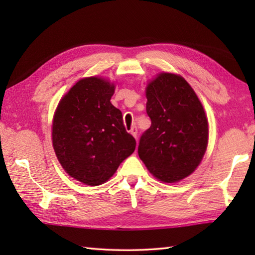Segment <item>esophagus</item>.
Segmentation results:
<instances>
[{"mask_svg":"<svg viewBox=\"0 0 255 255\" xmlns=\"http://www.w3.org/2000/svg\"><path fill=\"white\" fill-rule=\"evenodd\" d=\"M130 133L132 134V136L137 139V137H138V129H137V127H132L131 129H130Z\"/></svg>","mask_w":255,"mask_h":255,"instance_id":"1","label":"esophagus"}]
</instances>
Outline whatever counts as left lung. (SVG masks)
I'll use <instances>...</instances> for the list:
<instances>
[{
    "label": "left lung",
    "mask_w": 255,
    "mask_h": 255,
    "mask_svg": "<svg viewBox=\"0 0 255 255\" xmlns=\"http://www.w3.org/2000/svg\"><path fill=\"white\" fill-rule=\"evenodd\" d=\"M145 95L151 126L140 137L139 158L156 178L177 182L196 169L207 148L203 105L186 81L172 73L159 74Z\"/></svg>",
    "instance_id": "left-lung-1"
}]
</instances>
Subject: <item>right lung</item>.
I'll use <instances>...</instances> for the list:
<instances>
[{"label": "right lung", "instance_id": "1", "mask_svg": "<svg viewBox=\"0 0 255 255\" xmlns=\"http://www.w3.org/2000/svg\"><path fill=\"white\" fill-rule=\"evenodd\" d=\"M115 86L100 78L80 80L59 103L52 144L70 176L86 185L105 183L136 149L122 112L111 103Z\"/></svg>", "mask_w": 255, "mask_h": 255}]
</instances>
